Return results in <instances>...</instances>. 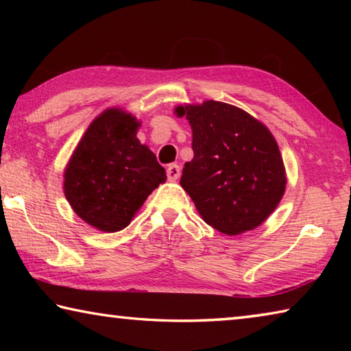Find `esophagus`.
I'll return each mask as SVG.
<instances>
[{"label":"esophagus","instance_id":"obj_1","mask_svg":"<svg viewBox=\"0 0 351 351\" xmlns=\"http://www.w3.org/2000/svg\"><path fill=\"white\" fill-rule=\"evenodd\" d=\"M181 175V167L178 164H170L167 167V178L170 181H176Z\"/></svg>","mask_w":351,"mask_h":351}]
</instances>
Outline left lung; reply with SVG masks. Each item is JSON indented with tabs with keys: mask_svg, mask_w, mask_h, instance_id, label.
<instances>
[{
	"mask_svg": "<svg viewBox=\"0 0 351 351\" xmlns=\"http://www.w3.org/2000/svg\"><path fill=\"white\" fill-rule=\"evenodd\" d=\"M175 112L192 127L193 159L180 182L199 215L226 235L257 228L276 210L287 186L274 136L246 111L217 100Z\"/></svg>",
	"mask_w": 351,
	"mask_h": 351,
	"instance_id": "obj_1",
	"label": "left lung"
}]
</instances>
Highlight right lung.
<instances>
[{
  "label": "right lung",
  "instance_id": "1",
  "mask_svg": "<svg viewBox=\"0 0 351 351\" xmlns=\"http://www.w3.org/2000/svg\"><path fill=\"white\" fill-rule=\"evenodd\" d=\"M141 122L121 108L94 119L64 170L63 190L83 221L104 232L127 228L165 170L136 138Z\"/></svg>",
  "mask_w": 351,
  "mask_h": 351
}]
</instances>
